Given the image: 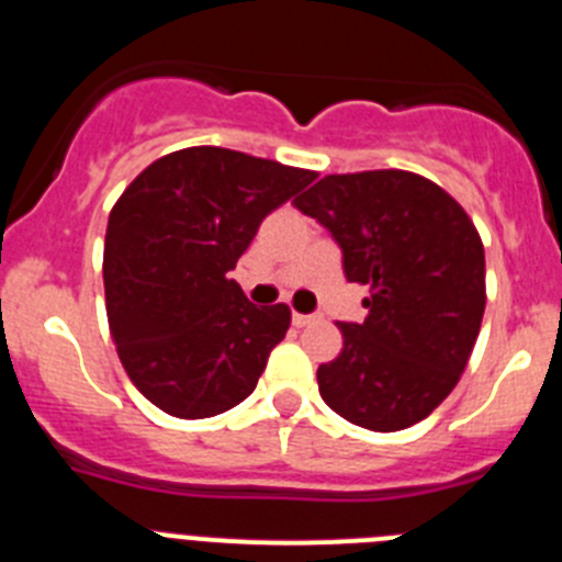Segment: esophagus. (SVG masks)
<instances>
[{"mask_svg": "<svg viewBox=\"0 0 562 562\" xmlns=\"http://www.w3.org/2000/svg\"><path fill=\"white\" fill-rule=\"evenodd\" d=\"M315 321H317V315H301V312H295V315H292V326H297V329H304V326L315 324Z\"/></svg>", "mask_w": 562, "mask_h": 562, "instance_id": "34e87169", "label": "esophagus"}]
</instances>
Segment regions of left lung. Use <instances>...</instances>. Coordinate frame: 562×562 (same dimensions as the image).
<instances>
[{
  "mask_svg": "<svg viewBox=\"0 0 562 562\" xmlns=\"http://www.w3.org/2000/svg\"><path fill=\"white\" fill-rule=\"evenodd\" d=\"M369 286L362 324H340L342 351L317 389L351 425L411 428L456 389L484 317V245L464 207L419 173H329L297 196Z\"/></svg>",
  "mask_w": 562,
  "mask_h": 562,
  "instance_id": "left-lung-1",
  "label": "left lung"
}]
</instances>
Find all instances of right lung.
<instances>
[{"label": "right lung", "instance_id": "obj_1", "mask_svg": "<svg viewBox=\"0 0 562 562\" xmlns=\"http://www.w3.org/2000/svg\"><path fill=\"white\" fill-rule=\"evenodd\" d=\"M315 171L216 146L160 157L114 202L103 245L109 331L128 380L180 419L252 394L290 329V306H256L227 278L258 225Z\"/></svg>", "mask_w": 562, "mask_h": 562}]
</instances>
